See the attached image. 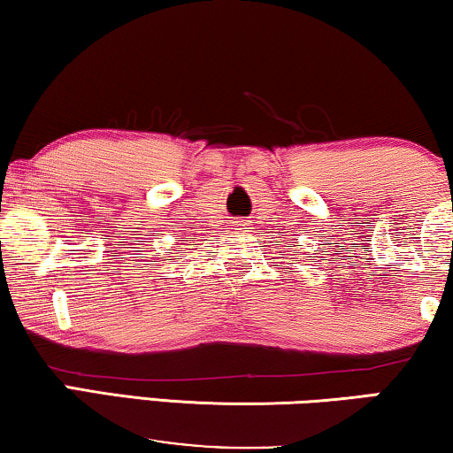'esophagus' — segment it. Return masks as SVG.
<instances>
[{
	"label": "esophagus",
	"instance_id": "34e87169",
	"mask_svg": "<svg viewBox=\"0 0 453 453\" xmlns=\"http://www.w3.org/2000/svg\"><path fill=\"white\" fill-rule=\"evenodd\" d=\"M238 229H248V227H246V224H244V221H242V224H238Z\"/></svg>",
	"mask_w": 453,
	"mask_h": 453
}]
</instances>
